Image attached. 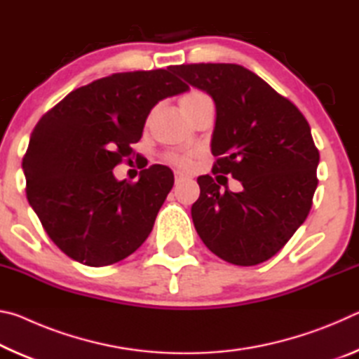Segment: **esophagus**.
<instances>
[{
    "mask_svg": "<svg viewBox=\"0 0 359 359\" xmlns=\"http://www.w3.org/2000/svg\"><path fill=\"white\" fill-rule=\"evenodd\" d=\"M174 177H175V182H177V184H179V182H182L184 179H187L188 175H187V174H184V172H180V171H175V172H174Z\"/></svg>",
    "mask_w": 359,
    "mask_h": 359,
    "instance_id": "esophagus-1",
    "label": "esophagus"
}]
</instances>
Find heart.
Here are the masks:
<instances>
[{
	"instance_id": "1",
	"label": "heart",
	"mask_w": 359,
	"mask_h": 359,
	"mask_svg": "<svg viewBox=\"0 0 359 359\" xmlns=\"http://www.w3.org/2000/svg\"><path fill=\"white\" fill-rule=\"evenodd\" d=\"M204 104H214L210 96L201 92V90H191V92L185 93L180 98V107L184 109V112L190 117V115L196 111L198 107ZM166 161L171 163L179 169H190L194 165V155L193 154H169L166 156Z\"/></svg>"
}]
</instances>
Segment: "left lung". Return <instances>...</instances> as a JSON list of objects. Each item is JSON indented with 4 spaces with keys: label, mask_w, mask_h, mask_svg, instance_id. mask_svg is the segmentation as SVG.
<instances>
[{
    "label": "left lung",
    "mask_w": 359,
    "mask_h": 359,
    "mask_svg": "<svg viewBox=\"0 0 359 359\" xmlns=\"http://www.w3.org/2000/svg\"><path fill=\"white\" fill-rule=\"evenodd\" d=\"M172 71L214 98L212 174L217 180L233 175L244 187L222 193L212 175L198 177L194 228L218 258L236 266L263 263L311 212L320 161L311 126L293 102L244 66L194 63Z\"/></svg>",
    "instance_id": "1"
}]
</instances>
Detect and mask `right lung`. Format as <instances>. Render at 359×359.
Here are the masks:
<instances>
[{
  "instance_id": "right-lung-1",
  "label": "right lung",
  "mask_w": 359,
  "mask_h": 359,
  "mask_svg": "<svg viewBox=\"0 0 359 359\" xmlns=\"http://www.w3.org/2000/svg\"><path fill=\"white\" fill-rule=\"evenodd\" d=\"M187 90L169 69L117 72L71 92L36 123L22 161L27 198L69 258L109 266L149 238L172 171L151 165L130 184L112 169L135 156L151 107Z\"/></svg>"
}]
</instances>
